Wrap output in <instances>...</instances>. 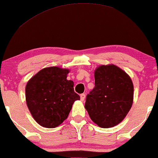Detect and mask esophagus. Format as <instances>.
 <instances>
[{"label": "esophagus", "instance_id": "esophagus-1", "mask_svg": "<svg viewBox=\"0 0 158 158\" xmlns=\"http://www.w3.org/2000/svg\"><path fill=\"white\" fill-rule=\"evenodd\" d=\"M80 97H81V101H84L85 97H86V96H85L84 94H81V95H80Z\"/></svg>", "mask_w": 158, "mask_h": 158}]
</instances>
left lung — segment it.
<instances>
[{
  "instance_id": "left-lung-1",
  "label": "left lung",
  "mask_w": 158,
  "mask_h": 158,
  "mask_svg": "<svg viewBox=\"0 0 158 158\" xmlns=\"http://www.w3.org/2000/svg\"><path fill=\"white\" fill-rule=\"evenodd\" d=\"M94 88L86 96L85 108L92 121L101 128L119 124L133 103L131 77L114 64L101 65L94 70Z\"/></svg>"
}]
</instances>
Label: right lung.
I'll list each match as a JSON object with an SVG mask.
<instances>
[{"instance_id":"right-lung-1","label":"right lung","mask_w":158,"mask_h":158,"mask_svg":"<svg viewBox=\"0 0 158 158\" xmlns=\"http://www.w3.org/2000/svg\"><path fill=\"white\" fill-rule=\"evenodd\" d=\"M68 69L50 66L39 71L26 86V101L35 121L41 127L55 128L68 118L80 96L74 82L66 79Z\"/></svg>"}]
</instances>
